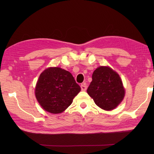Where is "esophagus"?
Here are the masks:
<instances>
[{
  "label": "esophagus",
  "mask_w": 154,
  "mask_h": 154,
  "mask_svg": "<svg viewBox=\"0 0 154 154\" xmlns=\"http://www.w3.org/2000/svg\"><path fill=\"white\" fill-rule=\"evenodd\" d=\"M81 88H82V91H85L87 90V85L85 83H83V84L81 85Z\"/></svg>",
  "instance_id": "1"
}]
</instances>
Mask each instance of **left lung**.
Segmentation results:
<instances>
[{"mask_svg":"<svg viewBox=\"0 0 154 154\" xmlns=\"http://www.w3.org/2000/svg\"><path fill=\"white\" fill-rule=\"evenodd\" d=\"M87 92L95 104L105 110H112L122 102L125 91L120 77L111 68L100 66L94 71Z\"/></svg>","mask_w":154,"mask_h":154,"instance_id":"8db88e82","label":"left lung"}]
</instances>
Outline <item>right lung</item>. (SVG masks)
Returning a JSON list of instances; mask_svg holds the SVG:
<instances>
[{"label":"right lung","instance_id":"1","mask_svg":"<svg viewBox=\"0 0 154 154\" xmlns=\"http://www.w3.org/2000/svg\"><path fill=\"white\" fill-rule=\"evenodd\" d=\"M81 88L71 73L58 67H51L40 75L35 95L38 103L49 113H62L72 103Z\"/></svg>","mask_w":154,"mask_h":154}]
</instances>
